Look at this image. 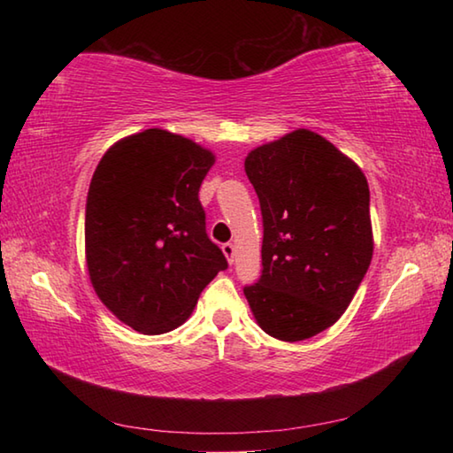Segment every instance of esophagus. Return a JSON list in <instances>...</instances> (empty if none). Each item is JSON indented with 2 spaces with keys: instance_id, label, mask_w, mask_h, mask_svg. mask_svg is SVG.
<instances>
[{
  "instance_id": "esophagus-1",
  "label": "esophagus",
  "mask_w": 453,
  "mask_h": 453,
  "mask_svg": "<svg viewBox=\"0 0 453 453\" xmlns=\"http://www.w3.org/2000/svg\"><path fill=\"white\" fill-rule=\"evenodd\" d=\"M221 250H224V254H226V257H227V262L232 264V262H234V256H235V245H234L232 242H227V243L221 245Z\"/></svg>"
}]
</instances>
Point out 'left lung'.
Instances as JSON below:
<instances>
[{
  "label": "left lung",
  "instance_id": "obj_1",
  "mask_svg": "<svg viewBox=\"0 0 453 453\" xmlns=\"http://www.w3.org/2000/svg\"><path fill=\"white\" fill-rule=\"evenodd\" d=\"M262 210V275L243 288L265 334L300 342L334 326L373 254L370 188L326 137L296 129L245 157Z\"/></svg>",
  "mask_w": 453,
  "mask_h": 453
}]
</instances>
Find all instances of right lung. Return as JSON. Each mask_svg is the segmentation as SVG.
Segmentation results:
<instances>
[{
    "label": "right lung",
    "instance_id": "obj_1",
    "mask_svg": "<svg viewBox=\"0 0 453 453\" xmlns=\"http://www.w3.org/2000/svg\"><path fill=\"white\" fill-rule=\"evenodd\" d=\"M213 159L188 137L153 127L118 142L96 167L86 203L89 278L105 308L135 332L181 326L227 270L199 202Z\"/></svg>",
    "mask_w": 453,
    "mask_h": 453
}]
</instances>
